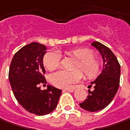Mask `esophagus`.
I'll list each match as a JSON object with an SVG mask.
<instances>
[{"instance_id": "obj_1", "label": "esophagus", "mask_w": 130, "mask_h": 130, "mask_svg": "<svg viewBox=\"0 0 130 130\" xmlns=\"http://www.w3.org/2000/svg\"><path fill=\"white\" fill-rule=\"evenodd\" d=\"M63 91H69V92H74L75 91V88H65L62 90Z\"/></svg>"}]
</instances>
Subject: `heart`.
Instances as JSON below:
<instances>
[{"label":"heart","instance_id":"heart-1","mask_svg":"<svg viewBox=\"0 0 130 130\" xmlns=\"http://www.w3.org/2000/svg\"><path fill=\"white\" fill-rule=\"evenodd\" d=\"M64 54L75 60L72 71L60 70L51 75L52 83L57 88H69L71 84L78 82L83 73L86 79H93L101 73L102 63L100 58L88 47H78L64 51ZM60 56L55 52H49L44 57L43 64L49 71L57 69L60 65ZM81 71V72L80 71Z\"/></svg>","mask_w":130,"mask_h":130}]
</instances>
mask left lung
Instances as JSON below:
<instances>
[{"instance_id": "1", "label": "left lung", "mask_w": 130, "mask_h": 130, "mask_svg": "<svg viewBox=\"0 0 130 130\" xmlns=\"http://www.w3.org/2000/svg\"><path fill=\"white\" fill-rule=\"evenodd\" d=\"M91 45L100 52L104 67L99 76L91 82L93 91L89 90L87 98L79 105L83 109L96 112L104 109L113 100L119 86L121 70L117 58L109 47L99 42H93Z\"/></svg>"}]
</instances>
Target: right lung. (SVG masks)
Masks as SVG:
<instances>
[{
  "instance_id": "obj_1",
  "label": "right lung",
  "mask_w": 130,
  "mask_h": 130,
  "mask_svg": "<svg viewBox=\"0 0 130 130\" xmlns=\"http://www.w3.org/2000/svg\"><path fill=\"white\" fill-rule=\"evenodd\" d=\"M46 47L37 42L21 48L12 59L8 78L17 101L31 114L43 116L56 108L62 91L47 85L41 90L39 85L47 83L43 57ZM44 86V85H43Z\"/></svg>"
}]
</instances>
